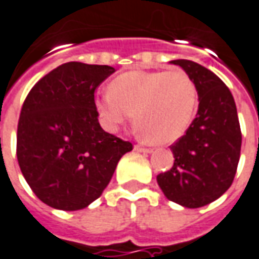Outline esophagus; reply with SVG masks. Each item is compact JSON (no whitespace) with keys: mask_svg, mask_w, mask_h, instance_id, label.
Returning <instances> with one entry per match:
<instances>
[{"mask_svg":"<svg viewBox=\"0 0 259 259\" xmlns=\"http://www.w3.org/2000/svg\"><path fill=\"white\" fill-rule=\"evenodd\" d=\"M135 151H137V153H151L153 150L151 148L142 147V146H135Z\"/></svg>","mask_w":259,"mask_h":259,"instance_id":"obj_1","label":"esophagus"}]
</instances>
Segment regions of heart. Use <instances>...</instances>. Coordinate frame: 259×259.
<instances>
[{
  "mask_svg": "<svg viewBox=\"0 0 259 259\" xmlns=\"http://www.w3.org/2000/svg\"><path fill=\"white\" fill-rule=\"evenodd\" d=\"M94 106L106 132L116 133L133 115L143 139L169 144L192 123L198 91L182 70L129 71L112 79L108 94L97 97Z\"/></svg>",
  "mask_w": 259,
  "mask_h": 259,
  "instance_id": "obj_1",
  "label": "heart"
}]
</instances>
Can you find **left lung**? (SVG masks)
<instances>
[{"mask_svg": "<svg viewBox=\"0 0 259 259\" xmlns=\"http://www.w3.org/2000/svg\"><path fill=\"white\" fill-rule=\"evenodd\" d=\"M169 63L192 78L199 106L185 135L171 146L172 168L157 175V182L167 199L196 209L220 198L233 184L241 130L234 98L216 74L191 60Z\"/></svg>", "mask_w": 259, "mask_h": 259, "instance_id": "1", "label": "left lung"}]
</instances>
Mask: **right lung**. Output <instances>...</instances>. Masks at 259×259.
I'll return each instance as SVG.
<instances>
[{
    "mask_svg": "<svg viewBox=\"0 0 259 259\" xmlns=\"http://www.w3.org/2000/svg\"><path fill=\"white\" fill-rule=\"evenodd\" d=\"M109 66L70 61L39 79L25 99L16 157L22 175L43 203L79 210L98 199L132 143L106 133L94 106Z\"/></svg>",
    "mask_w": 259,
    "mask_h": 259,
    "instance_id": "add662e5",
    "label": "right lung"
}]
</instances>
